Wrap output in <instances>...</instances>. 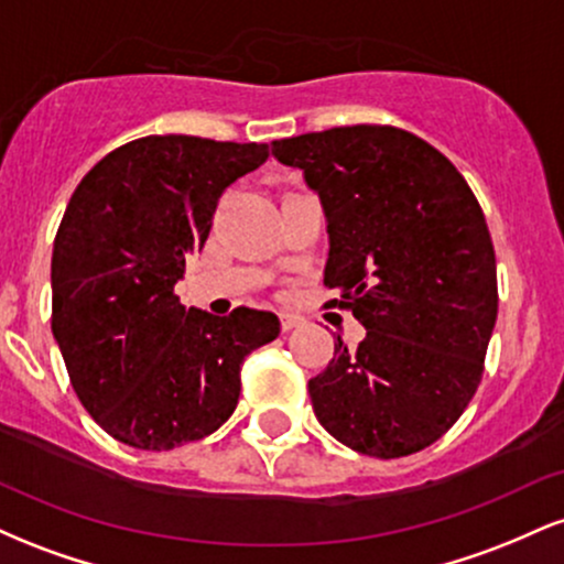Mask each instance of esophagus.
Returning a JSON list of instances; mask_svg holds the SVG:
<instances>
[{
    "label": "esophagus",
    "mask_w": 564,
    "mask_h": 564,
    "mask_svg": "<svg viewBox=\"0 0 564 564\" xmlns=\"http://www.w3.org/2000/svg\"><path fill=\"white\" fill-rule=\"evenodd\" d=\"M304 326V318L296 313H281V328L283 332H291V328H300Z\"/></svg>",
    "instance_id": "34e87169"
}]
</instances>
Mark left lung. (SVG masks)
<instances>
[{
	"label": "left lung",
	"instance_id": "1",
	"mask_svg": "<svg viewBox=\"0 0 564 564\" xmlns=\"http://www.w3.org/2000/svg\"><path fill=\"white\" fill-rule=\"evenodd\" d=\"M302 170L328 230L323 283L366 326L307 390L328 435L400 458L456 424L496 326V251L485 215L437 148L398 127L355 124L275 140Z\"/></svg>",
	"mask_w": 564,
	"mask_h": 564
}]
</instances>
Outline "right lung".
<instances>
[{
	"instance_id": "1",
	"label": "right lung",
	"mask_w": 564,
	"mask_h": 564,
	"mask_svg": "<svg viewBox=\"0 0 564 564\" xmlns=\"http://www.w3.org/2000/svg\"><path fill=\"white\" fill-rule=\"evenodd\" d=\"M268 145L148 134L84 174L53 246V336L82 405L108 435L172 451L236 411L241 366L281 334L268 310L225 318L180 304L223 191Z\"/></svg>"
}]
</instances>
